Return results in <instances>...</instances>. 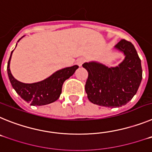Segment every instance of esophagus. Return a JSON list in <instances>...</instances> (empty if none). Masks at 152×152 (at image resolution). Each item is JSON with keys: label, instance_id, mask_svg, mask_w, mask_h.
Masks as SVG:
<instances>
[{"label": "esophagus", "instance_id": "obj_1", "mask_svg": "<svg viewBox=\"0 0 152 152\" xmlns=\"http://www.w3.org/2000/svg\"><path fill=\"white\" fill-rule=\"evenodd\" d=\"M84 61H85V58H78L77 60V64H78L79 66H81Z\"/></svg>", "mask_w": 152, "mask_h": 152}]
</instances>
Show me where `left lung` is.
<instances>
[{"label": "left lung", "instance_id": "left-lung-1", "mask_svg": "<svg viewBox=\"0 0 152 152\" xmlns=\"http://www.w3.org/2000/svg\"><path fill=\"white\" fill-rule=\"evenodd\" d=\"M115 47L126 56L119 66L108 68L94 61L82 64L88 72L85 84L88 100L110 108L129 103L136 94L142 78L141 60L132 42L122 39Z\"/></svg>", "mask_w": 152, "mask_h": 152}]
</instances>
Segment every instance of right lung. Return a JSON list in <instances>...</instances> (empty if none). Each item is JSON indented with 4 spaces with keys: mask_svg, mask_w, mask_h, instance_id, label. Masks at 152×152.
<instances>
[{
    "mask_svg": "<svg viewBox=\"0 0 152 152\" xmlns=\"http://www.w3.org/2000/svg\"><path fill=\"white\" fill-rule=\"evenodd\" d=\"M12 52L7 63V74L9 79L16 92L22 99L30 103L32 106L46 105L57 100L61 94L62 84L64 80L69 78L78 68L77 65H74L63 68L39 82L24 84L14 78L10 72V62Z\"/></svg>",
    "mask_w": 152,
    "mask_h": 152,
    "instance_id": "add662e5",
    "label": "right lung"
}]
</instances>
